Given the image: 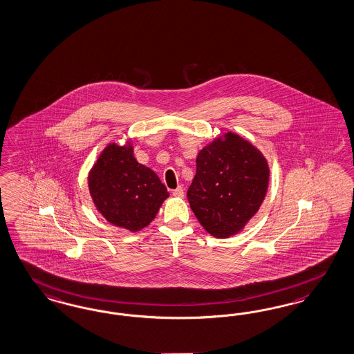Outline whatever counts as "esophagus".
<instances>
[{"instance_id":"1","label":"esophagus","mask_w":354,"mask_h":354,"mask_svg":"<svg viewBox=\"0 0 354 354\" xmlns=\"http://www.w3.org/2000/svg\"><path fill=\"white\" fill-rule=\"evenodd\" d=\"M172 195L175 196V197H183V196H184L183 187H180V185H179V187H178V188H176V189H174V191H172Z\"/></svg>"}]
</instances>
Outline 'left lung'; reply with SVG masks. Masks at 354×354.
Here are the masks:
<instances>
[{"mask_svg":"<svg viewBox=\"0 0 354 354\" xmlns=\"http://www.w3.org/2000/svg\"><path fill=\"white\" fill-rule=\"evenodd\" d=\"M268 183V162L261 151L239 134L227 132L197 154L187 197L210 235L229 238L257 214Z\"/></svg>","mask_w":354,"mask_h":354,"instance_id":"obj_1","label":"left lung"}]
</instances>
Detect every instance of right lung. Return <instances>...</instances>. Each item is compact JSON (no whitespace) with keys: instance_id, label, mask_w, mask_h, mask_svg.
<instances>
[{"instance_id":"add662e5","label":"right lung","mask_w":354,"mask_h":354,"mask_svg":"<svg viewBox=\"0 0 354 354\" xmlns=\"http://www.w3.org/2000/svg\"><path fill=\"white\" fill-rule=\"evenodd\" d=\"M87 182L97 212L112 225L132 232L147 227L169 197L157 174L136 160L131 141L104 147Z\"/></svg>"}]
</instances>
